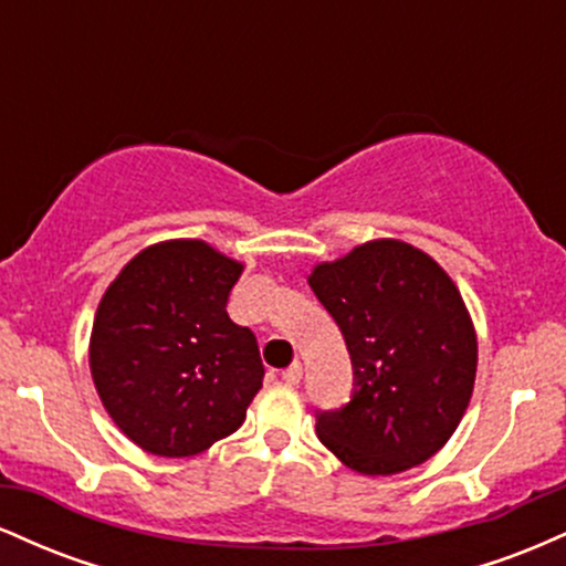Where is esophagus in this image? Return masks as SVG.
I'll return each instance as SVG.
<instances>
[{
    "label": "esophagus",
    "instance_id": "esophagus-1",
    "mask_svg": "<svg viewBox=\"0 0 566 566\" xmlns=\"http://www.w3.org/2000/svg\"><path fill=\"white\" fill-rule=\"evenodd\" d=\"M301 378H303V365H301V361H295V365L287 367L282 373V380L287 382V386H297V382H301Z\"/></svg>",
    "mask_w": 566,
    "mask_h": 566
}]
</instances>
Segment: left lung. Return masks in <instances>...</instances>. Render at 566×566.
<instances>
[{
    "label": "left lung",
    "instance_id": "8db88e82",
    "mask_svg": "<svg viewBox=\"0 0 566 566\" xmlns=\"http://www.w3.org/2000/svg\"><path fill=\"white\" fill-rule=\"evenodd\" d=\"M308 284L340 327L356 388L319 412L316 437L365 476L426 463L450 441L476 380V329L441 265L401 239L316 263Z\"/></svg>",
    "mask_w": 566,
    "mask_h": 566
}]
</instances>
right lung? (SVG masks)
<instances>
[{
  "instance_id": "obj_1",
  "label": "right lung",
  "mask_w": 566,
  "mask_h": 566,
  "mask_svg": "<svg viewBox=\"0 0 566 566\" xmlns=\"http://www.w3.org/2000/svg\"><path fill=\"white\" fill-rule=\"evenodd\" d=\"M242 271L201 239H167L140 250L103 292L90 373L140 450L188 458L244 423L265 369L252 329L226 311Z\"/></svg>"
}]
</instances>
